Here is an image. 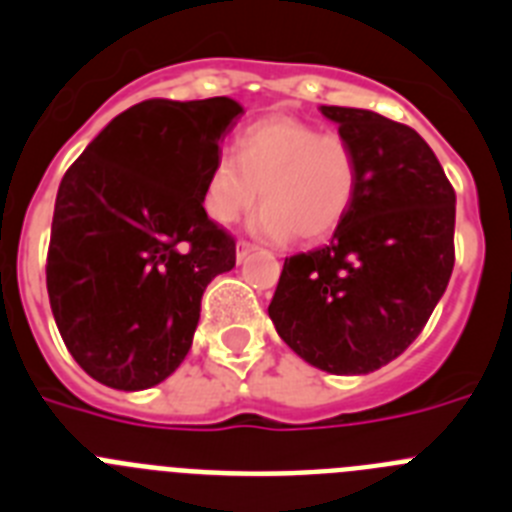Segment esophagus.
<instances>
[{
    "label": "esophagus",
    "mask_w": 512,
    "mask_h": 512,
    "mask_svg": "<svg viewBox=\"0 0 512 512\" xmlns=\"http://www.w3.org/2000/svg\"><path fill=\"white\" fill-rule=\"evenodd\" d=\"M251 251H256V246H253L251 241H238V246H235V256H238V261H243Z\"/></svg>",
    "instance_id": "1"
}]
</instances>
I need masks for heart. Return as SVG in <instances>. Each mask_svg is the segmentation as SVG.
<instances>
[{"instance_id": "obj_1", "label": "heart", "mask_w": 512, "mask_h": 512, "mask_svg": "<svg viewBox=\"0 0 512 512\" xmlns=\"http://www.w3.org/2000/svg\"><path fill=\"white\" fill-rule=\"evenodd\" d=\"M354 146L341 133L300 117L274 115L235 135L233 156H220L207 171L202 207L220 225L235 223L259 200L256 225L271 238L295 230L302 241L330 235L356 197Z\"/></svg>"}]
</instances>
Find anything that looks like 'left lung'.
<instances>
[{
  "label": "left lung",
  "instance_id": "left-lung-1",
  "mask_svg": "<svg viewBox=\"0 0 512 512\" xmlns=\"http://www.w3.org/2000/svg\"><path fill=\"white\" fill-rule=\"evenodd\" d=\"M320 110L354 146L356 197L328 246L284 259L269 318L307 364L369 374L418 338L446 292L456 194L413 128L354 107Z\"/></svg>",
  "mask_w": 512,
  "mask_h": 512
}]
</instances>
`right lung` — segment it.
<instances>
[{"mask_svg":"<svg viewBox=\"0 0 512 512\" xmlns=\"http://www.w3.org/2000/svg\"><path fill=\"white\" fill-rule=\"evenodd\" d=\"M241 115L228 97L146 99L63 174L45 282L63 343L97 382L146 390L189 354L202 292L235 266L202 189Z\"/></svg>","mask_w":512,"mask_h":512,"instance_id":"add662e5","label":"right lung"}]
</instances>
